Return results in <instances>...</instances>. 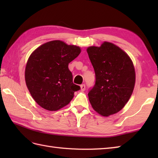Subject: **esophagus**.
I'll return each instance as SVG.
<instances>
[{
  "label": "esophagus",
  "mask_w": 158,
  "mask_h": 158,
  "mask_svg": "<svg viewBox=\"0 0 158 158\" xmlns=\"http://www.w3.org/2000/svg\"><path fill=\"white\" fill-rule=\"evenodd\" d=\"M80 87H81V91H85V84H82L80 85Z\"/></svg>",
  "instance_id": "esophagus-1"
}]
</instances>
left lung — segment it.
Wrapping results in <instances>:
<instances>
[{"label":"left lung","mask_w":158,"mask_h":158,"mask_svg":"<svg viewBox=\"0 0 158 158\" xmlns=\"http://www.w3.org/2000/svg\"><path fill=\"white\" fill-rule=\"evenodd\" d=\"M87 52L96 75L95 84L88 93L93 109L105 117L119 112L135 88L132 61L125 52L109 42H104L100 47H89Z\"/></svg>","instance_id":"left-lung-1"}]
</instances>
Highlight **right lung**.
<instances>
[{
  "mask_svg": "<svg viewBox=\"0 0 158 158\" xmlns=\"http://www.w3.org/2000/svg\"><path fill=\"white\" fill-rule=\"evenodd\" d=\"M80 53L79 47L56 40L43 44L30 56L25 69L26 83L42 108L52 111L62 109L80 89L73 83L69 69V64Z\"/></svg>",
  "mask_w": 158,
  "mask_h": 158,
  "instance_id": "1",
  "label": "right lung"
}]
</instances>
